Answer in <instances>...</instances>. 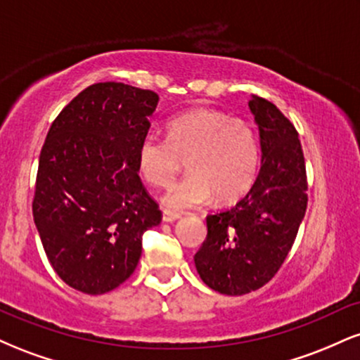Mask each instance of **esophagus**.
I'll use <instances>...</instances> for the list:
<instances>
[{"instance_id": "obj_1", "label": "esophagus", "mask_w": 360, "mask_h": 360, "mask_svg": "<svg viewBox=\"0 0 360 360\" xmlns=\"http://www.w3.org/2000/svg\"><path fill=\"white\" fill-rule=\"evenodd\" d=\"M181 214L176 213V212H171V210H162V220L171 223V221H176L179 220Z\"/></svg>"}]
</instances>
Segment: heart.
I'll use <instances>...</instances> for the list:
<instances>
[{
  "instance_id": "heart-1",
  "label": "heart",
  "mask_w": 360,
  "mask_h": 360,
  "mask_svg": "<svg viewBox=\"0 0 360 360\" xmlns=\"http://www.w3.org/2000/svg\"><path fill=\"white\" fill-rule=\"evenodd\" d=\"M139 171L148 184L171 183L181 160L189 174L169 186L162 203L189 210L213 200L229 203L243 196L259 171V140L254 128L217 110H194L172 118L166 140L147 135L139 146Z\"/></svg>"
}]
</instances>
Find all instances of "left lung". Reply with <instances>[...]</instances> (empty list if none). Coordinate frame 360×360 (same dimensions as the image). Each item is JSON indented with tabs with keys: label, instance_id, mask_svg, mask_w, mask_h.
Returning a JSON list of instances; mask_svg holds the SVG:
<instances>
[{
	"label": "left lung",
	"instance_id": "left-lung-1",
	"mask_svg": "<svg viewBox=\"0 0 360 360\" xmlns=\"http://www.w3.org/2000/svg\"><path fill=\"white\" fill-rule=\"evenodd\" d=\"M249 108L259 127L260 169L233 208L206 217L194 266L213 291L240 296L274 278L295 243L308 203L307 167L295 125L264 98Z\"/></svg>",
	"mask_w": 360,
	"mask_h": 360
}]
</instances>
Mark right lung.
<instances>
[{
    "label": "right lung",
    "mask_w": 360,
    "mask_h": 360,
    "mask_svg": "<svg viewBox=\"0 0 360 360\" xmlns=\"http://www.w3.org/2000/svg\"><path fill=\"white\" fill-rule=\"evenodd\" d=\"M154 91L98 82L53 120L40 152L34 221L65 284L105 295L134 274L142 235L162 220L139 176Z\"/></svg>",
    "instance_id": "right-lung-1"
}]
</instances>
